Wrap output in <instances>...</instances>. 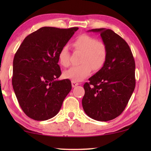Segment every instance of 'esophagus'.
I'll return each instance as SVG.
<instances>
[{"instance_id": "1", "label": "esophagus", "mask_w": 151, "mask_h": 151, "mask_svg": "<svg viewBox=\"0 0 151 151\" xmlns=\"http://www.w3.org/2000/svg\"><path fill=\"white\" fill-rule=\"evenodd\" d=\"M78 82H75V81H71V85H72V87H76V86H78Z\"/></svg>"}]
</instances>
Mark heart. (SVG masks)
Returning <instances> with one entry per match:
<instances>
[{
	"label": "heart",
	"mask_w": 151,
	"mask_h": 151,
	"mask_svg": "<svg viewBox=\"0 0 151 151\" xmlns=\"http://www.w3.org/2000/svg\"><path fill=\"white\" fill-rule=\"evenodd\" d=\"M76 50L83 53L81 65L73 66L64 72V76L72 81H82L90 75L92 69L99 70L103 67L107 58V48L102 41L88 35H81L72 42ZM59 63L63 67L70 65V53L68 46H64L58 53Z\"/></svg>",
	"instance_id": "obj_1"
}]
</instances>
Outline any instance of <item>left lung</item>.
<instances>
[{"label":"left lung","mask_w":151,"mask_h":151,"mask_svg":"<svg viewBox=\"0 0 151 151\" xmlns=\"http://www.w3.org/2000/svg\"><path fill=\"white\" fill-rule=\"evenodd\" d=\"M88 32L100 33L107 58L102 69L84 84L82 107L91 118L106 122L123 112L133 94L135 63L129 45L113 31L100 28Z\"/></svg>","instance_id":"left-lung-1"}]
</instances>
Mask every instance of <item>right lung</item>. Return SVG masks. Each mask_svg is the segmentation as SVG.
<instances>
[{"label": "right lung", "mask_w": 151, "mask_h": 151, "mask_svg": "<svg viewBox=\"0 0 151 151\" xmlns=\"http://www.w3.org/2000/svg\"><path fill=\"white\" fill-rule=\"evenodd\" d=\"M78 27H44L24 39L13 61L12 86L22 110L37 121L58 114L71 90V81L58 80L60 49Z\"/></svg>", "instance_id": "add662e5"}]
</instances>
